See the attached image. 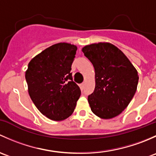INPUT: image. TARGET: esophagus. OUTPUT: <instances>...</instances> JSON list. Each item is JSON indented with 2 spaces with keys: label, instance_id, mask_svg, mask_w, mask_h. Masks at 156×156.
Returning <instances> with one entry per match:
<instances>
[{
  "label": "esophagus",
  "instance_id": "esophagus-1",
  "mask_svg": "<svg viewBox=\"0 0 156 156\" xmlns=\"http://www.w3.org/2000/svg\"><path fill=\"white\" fill-rule=\"evenodd\" d=\"M80 86H81V88H82V89H84V88H85V83H82V84L81 85H80Z\"/></svg>",
  "mask_w": 156,
  "mask_h": 156
}]
</instances>
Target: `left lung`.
I'll return each instance as SVG.
<instances>
[{
    "mask_svg": "<svg viewBox=\"0 0 156 156\" xmlns=\"http://www.w3.org/2000/svg\"><path fill=\"white\" fill-rule=\"evenodd\" d=\"M82 51L95 72V88L88 97L91 111L104 119L117 116L128 107L137 91V70L112 43H92Z\"/></svg>",
    "mask_w": 156,
    "mask_h": 156,
    "instance_id": "left-lung-1",
    "label": "left lung"
}]
</instances>
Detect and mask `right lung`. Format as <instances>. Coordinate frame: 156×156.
Here are the masks:
<instances>
[{"label":"right lung","mask_w":156,"mask_h":156,"mask_svg":"<svg viewBox=\"0 0 156 156\" xmlns=\"http://www.w3.org/2000/svg\"><path fill=\"white\" fill-rule=\"evenodd\" d=\"M76 49V46L67 43L52 45L33 58L25 71L30 98L49 119L68 118L81 94L70 73Z\"/></svg>","instance_id":"add662e5"}]
</instances>
